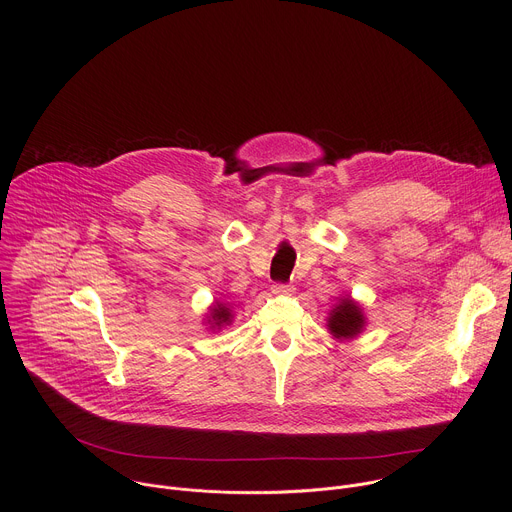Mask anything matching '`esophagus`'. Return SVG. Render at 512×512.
<instances>
[{
	"mask_svg": "<svg viewBox=\"0 0 512 512\" xmlns=\"http://www.w3.org/2000/svg\"><path fill=\"white\" fill-rule=\"evenodd\" d=\"M271 291H273V294H277V296H289V294H294L296 287L291 285V283H275L271 287Z\"/></svg>",
	"mask_w": 512,
	"mask_h": 512,
	"instance_id": "esophagus-1",
	"label": "esophagus"
}]
</instances>
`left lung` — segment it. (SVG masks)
I'll return each instance as SVG.
<instances>
[{
	"instance_id": "1",
	"label": "left lung",
	"mask_w": 512,
	"mask_h": 512,
	"mask_svg": "<svg viewBox=\"0 0 512 512\" xmlns=\"http://www.w3.org/2000/svg\"><path fill=\"white\" fill-rule=\"evenodd\" d=\"M367 320H364L362 308L350 298H340V302L332 308L328 316V330L338 340H350L356 338Z\"/></svg>"
}]
</instances>
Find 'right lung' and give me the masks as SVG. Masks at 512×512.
<instances>
[{"label": "right lung", "instance_id": "1", "mask_svg": "<svg viewBox=\"0 0 512 512\" xmlns=\"http://www.w3.org/2000/svg\"><path fill=\"white\" fill-rule=\"evenodd\" d=\"M233 320V314H231V308H227L225 304H214L210 308V316H208V324L210 328H223L227 324H231Z\"/></svg>", "mask_w": 512, "mask_h": 512}]
</instances>
